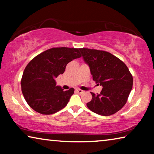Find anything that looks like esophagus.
Instances as JSON below:
<instances>
[{
  "label": "esophagus",
  "mask_w": 154,
  "mask_h": 154,
  "mask_svg": "<svg viewBox=\"0 0 154 154\" xmlns=\"http://www.w3.org/2000/svg\"><path fill=\"white\" fill-rule=\"evenodd\" d=\"M75 91H76V92H77V93H79V94H82V93H83V91L82 90L79 89V88H77V89H75Z\"/></svg>",
  "instance_id": "obj_1"
}]
</instances>
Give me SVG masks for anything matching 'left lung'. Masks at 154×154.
<instances>
[{
  "mask_svg": "<svg viewBox=\"0 0 154 154\" xmlns=\"http://www.w3.org/2000/svg\"><path fill=\"white\" fill-rule=\"evenodd\" d=\"M79 50L93 80L103 86L99 94L91 92L92 98L87 103L88 108L100 116L116 113L126 103L132 88L133 79L128 68L109 52L88 48Z\"/></svg>",
  "mask_w": 154,
  "mask_h": 154,
  "instance_id": "obj_1",
  "label": "left lung"
}]
</instances>
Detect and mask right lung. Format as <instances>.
<instances>
[{
  "instance_id": "right-lung-1",
  "label": "right lung",
  "mask_w": 154,
  "mask_h": 154,
  "mask_svg": "<svg viewBox=\"0 0 154 154\" xmlns=\"http://www.w3.org/2000/svg\"><path fill=\"white\" fill-rule=\"evenodd\" d=\"M82 57L79 49L53 48L35 57L26 67L21 80L26 101L35 111L50 115L63 109L74 89L64 91L56 85L55 78L63 74L67 64Z\"/></svg>"
}]
</instances>
